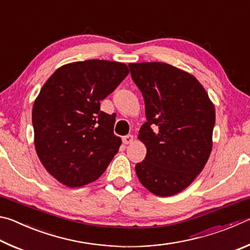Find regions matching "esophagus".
<instances>
[{
	"label": "esophagus",
	"instance_id": "obj_1",
	"mask_svg": "<svg viewBox=\"0 0 250 250\" xmlns=\"http://www.w3.org/2000/svg\"><path fill=\"white\" fill-rule=\"evenodd\" d=\"M133 140H134V138L132 134H128V135H125V137L122 138V142H124L125 145H130V143L133 142Z\"/></svg>",
	"mask_w": 250,
	"mask_h": 250
}]
</instances>
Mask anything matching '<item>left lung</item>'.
Here are the masks:
<instances>
[{
  "instance_id": "1",
  "label": "left lung",
  "mask_w": 250,
  "mask_h": 250,
  "mask_svg": "<svg viewBox=\"0 0 250 250\" xmlns=\"http://www.w3.org/2000/svg\"><path fill=\"white\" fill-rule=\"evenodd\" d=\"M141 90L146 122L138 139L146 159L135 166L138 179L158 196H172L192 184L213 147L215 108L192 74L167 62H130Z\"/></svg>"
}]
</instances>
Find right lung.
I'll return each mask as SVG.
<instances>
[{"label":"right lung","instance_id":"right-lung-1","mask_svg":"<svg viewBox=\"0 0 250 250\" xmlns=\"http://www.w3.org/2000/svg\"><path fill=\"white\" fill-rule=\"evenodd\" d=\"M129 74L124 62L89 59L59 67L34 101V145L50 175L68 188L99 179L117 154L115 117L100 100Z\"/></svg>","mask_w":250,"mask_h":250}]
</instances>
